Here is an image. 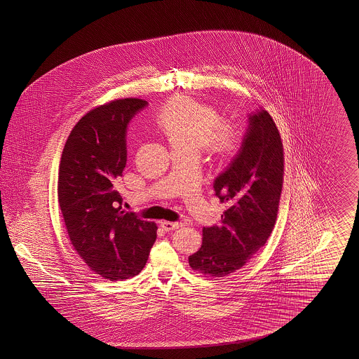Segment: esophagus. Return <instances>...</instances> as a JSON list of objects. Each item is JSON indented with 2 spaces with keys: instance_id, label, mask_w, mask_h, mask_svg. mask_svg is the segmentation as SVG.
Here are the masks:
<instances>
[{
  "instance_id": "34e87169",
  "label": "esophagus",
  "mask_w": 359,
  "mask_h": 359,
  "mask_svg": "<svg viewBox=\"0 0 359 359\" xmlns=\"http://www.w3.org/2000/svg\"><path fill=\"white\" fill-rule=\"evenodd\" d=\"M160 226H161V229H163L164 231H171V230H176V229L182 227V226H183V223L170 222V221H161V222H160Z\"/></svg>"
}]
</instances>
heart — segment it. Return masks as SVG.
Returning a JSON list of instances; mask_svg holds the SVG:
<instances>
[{
    "mask_svg": "<svg viewBox=\"0 0 359 359\" xmlns=\"http://www.w3.org/2000/svg\"><path fill=\"white\" fill-rule=\"evenodd\" d=\"M154 123L167 137L172 149L199 152L205 148L218 158H229L243 142V130L237 122L221 120L214 106L184 94L164 103L156 111Z\"/></svg>",
    "mask_w": 359,
    "mask_h": 359,
    "instance_id": "heart-1",
    "label": "heart"
}]
</instances>
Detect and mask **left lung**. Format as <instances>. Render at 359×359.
I'll return each mask as SVG.
<instances>
[{"label":"left lung","mask_w":359,"mask_h":359,"mask_svg":"<svg viewBox=\"0 0 359 359\" xmlns=\"http://www.w3.org/2000/svg\"><path fill=\"white\" fill-rule=\"evenodd\" d=\"M242 148L214 183L227 205L219 226L203 227L201 249L188 257L198 273L224 277L237 272L272 234L284 182V148L266 110L250 116Z\"/></svg>","instance_id":"1"}]
</instances>
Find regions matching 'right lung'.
<instances>
[{"label": "right lung", "mask_w": 359, "mask_h": 359, "mask_svg": "<svg viewBox=\"0 0 359 359\" xmlns=\"http://www.w3.org/2000/svg\"><path fill=\"white\" fill-rule=\"evenodd\" d=\"M147 104L138 98L103 103L75 123L57 175V203L75 252L110 281L142 271L157 226L121 210L118 177L126 165V125Z\"/></svg>", "instance_id": "right-lung-1"}]
</instances>
